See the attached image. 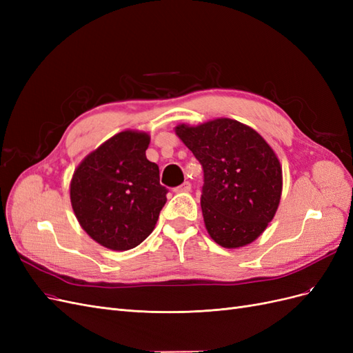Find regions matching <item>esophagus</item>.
<instances>
[{"instance_id":"esophagus-1","label":"esophagus","mask_w":353,"mask_h":353,"mask_svg":"<svg viewBox=\"0 0 353 353\" xmlns=\"http://www.w3.org/2000/svg\"><path fill=\"white\" fill-rule=\"evenodd\" d=\"M190 190H191V183H190V181H185V183H183L179 187L175 188L176 193H187V191H190Z\"/></svg>"}]
</instances>
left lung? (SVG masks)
I'll return each instance as SVG.
<instances>
[{
	"mask_svg": "<svg viewBox=\"0 0 353 353\" xmlns=\"http://www.w3.org/2000/svg\"><path fill=\"white\" fill-rule=\"evenodd\" d=\"M176 135L203 168L201 212L209 236L236 249L258 239L281 199L279 159L252 128L232 119L178 125Z\"/></svg>",
	"mask_w": 353,
	"mask_h": 353,
	"instance_id": "1",
	"label": "left lung"
}]
</instances>
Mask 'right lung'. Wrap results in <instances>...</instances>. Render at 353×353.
Segmentation results:
<instances>
[{
	"mask_svg": "<svg viewBox=\"0 0 353 353\" xmlns=\"http://www.w3.org/2000/svg\"><path fill=\"white\" fill-rule=\"evenodd\" d=\"M150 137L123 131L82 160L70 181L74 215L88 236L112 250H130L154 230L168 188L145 157Z\"/></svg>",
	"mask_w": 353,
	"mask_h": 353,
	"instance_id": "1",
	"label": "right lung"
}]
</instances>
